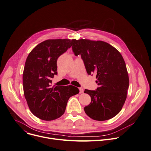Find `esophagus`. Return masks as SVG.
I'll list each match as a JSON object with an SVG mask.
<instances>
[{"mask_svg":"<svg viewBox=\"0 0 151 151\" xmlns=\"http://www.w3.org/2000/svg\"><path fill=\"white\" fill-rule=\"evenodd\" d=\"M79 93H84V90L82 88H79Z\"/></svg>","mask_w":151,"mask_h":151,"instance_id":"34e87169","label":"esophagus"}]
</instances>
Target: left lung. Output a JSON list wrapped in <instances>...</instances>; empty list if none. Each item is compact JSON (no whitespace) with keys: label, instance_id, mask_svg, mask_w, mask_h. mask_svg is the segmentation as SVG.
<instances>
[{"label":"left lung","instance_id":"1","mask_svg":"<svg viewBox=\"0 0 151 151\" xmlns=\"http://www.w3.org/2000/svg\"><path fill=\"white\" fill-rule=\"evenodd\" d=\"M71 43L74 54L80 55L87 73L96 74V83L99 86L96 90H85L91 97L90 104L84 107L85 113L99 121L114 117L124 105L129 87L128 74L122 55L102 41L73 39Z\"/></svg>","mask_w":151,"mask_h":151}]
</instances>
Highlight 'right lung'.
<instances>
[{"label":"right lung","instance_id":"right-lung-1","mask_svg":"<svg viewBox=\"0 0 151 151\" xmlns=\"http://www.w3.org/2000/svg\"><path fill=\"white\" fill-rule=\"evenodd\" d=\"M70 47L69 39L47 40L36 46L27 57L23 73L24 95L32 113L40 119L60 117L68 99L79 92L71 85L50 87L52 78L57 75L58 57Z\"/></svg>","mask_w":151,"mask_h":151}]
</instances>
